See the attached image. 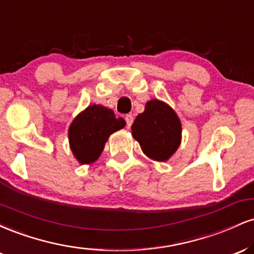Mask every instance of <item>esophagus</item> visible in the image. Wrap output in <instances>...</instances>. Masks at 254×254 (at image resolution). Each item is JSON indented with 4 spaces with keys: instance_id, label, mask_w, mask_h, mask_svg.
I'll use <instances>...</instances> for the list:
<instances>
[{
    "instance_id": "esophagus-1",
    "label": "esophagus",
    "mask_w": 254,
    "mask_h": 254,
    "mask_svg": "<svg viewBox=\"0 0 254 254\" xmlns=\"http://www.w3.org/2000/svg\"><path fill=\"white\" fill-rule=\"evenodd\" d=\"M125 122H127V127H130L131 125H132V123H133V117H132V115H127L125 116Z\"/></svg>"
}]
</instances>
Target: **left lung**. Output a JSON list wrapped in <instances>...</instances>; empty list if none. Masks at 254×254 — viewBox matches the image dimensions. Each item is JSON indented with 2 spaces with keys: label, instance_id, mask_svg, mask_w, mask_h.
Returning <instances> with one entry per match:
<instances>
[{
  "label": "left lung",
  "instance_id": "obj_1",
  "mask_svg": "<svg viewBox=\"0 0 254 254\" xmlns=\"http://www.w3.org/2000/svg\"><path fill=\"white\" fill-rule=\"evenodd\" d=\"M131 130L145 155L156 161L170 159L182 139V124L176 112L156 99L145 104L144 112L137 116Z\"/></svg>",
  "mask_w": 254,
  "mask_h": 254
}]
</instances>
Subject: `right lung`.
Wrapping results in <instances>:
<instances>
[{"label": "right lung", "instance_id": "add662e5", "mask_svg": "<svg viewBox=\"0 0 254 254\" xmlns=\"http://www.w3.org/2000/svg\"><path fill=\"white\" fill-rule=\"evenodd\" d=\"M124 127V119L116 117L112 110L101 105H90L69 127V142L74 156L82 165L95 161L111 133Z\"/></svg>", "mask_w": 254, "mask_h": 254}]
</instances>
